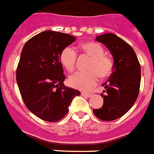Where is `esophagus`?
I'll list each match as a JSON object with an SVG mask.
<instances>
[{"label": "esophagus", "mask_w": 154, "mask_h": 154, "mask_svg": "<svg viewBox=\"0 0 154 154\" xmlns=\"http://www.w3.org/2000/svg\"><path fill=\"white\" fill-rule=\"evenodd\" d=\"M82 95L83 97L90 98V97H91L93 94H92L91 93H86V92H82Z\"/></svg>", "instance_id": "esophagus-1"}]
</instances>
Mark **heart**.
<instances>
[{
	"instance_id": "heart-1",
	"label": "heart",
	"mask_w": 154,
	"mask_h": 154,
	"mask_svg": "<svg viewBox=\"0 0 154 154\" xmlns=\"http://www.w3.org/2000/svg\"><path fill=\"white\" fill-rule=\"evenodd\" d=\"M83 54L91 59L86 69L88 71L77 72L68 78L69 85L82 91H89L94 87L98 82L99 77L106 79L112 74L114 62L109 55L103 54L104 49L102 45L95 42H88L81 45ZM77 54L71 46L63 49L60 54V61L63 67L68 72H72L76 68Z\"/></svg>"
}]
</instances>
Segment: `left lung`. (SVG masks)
<instances>
[{
    "label": "left lung",
    "instance_id": "8db88e82",
    "mask_svg": "<svg viewBox=\"0 0 154 154\" xmlns=\"http://www.w3.org/2000/svg\"><path fill=\"white\" fill-rule=\"evenodd\" d=\"M112 53L114 68L109 81L103 84V106L94 109V114L102 121H113L129 111L139 95L140 86V64L131 45L113 33L98 36Z\"/></svg>",
    "mask_w": 154,
    "mask_h": 154
}]
</instances>
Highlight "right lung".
<instances>
[{
    "label": "right lung",
    "instance_id": "right-lung-1",
    "mask_svg": "<svg viewBox=\"0 0 154 154\" xmlns=\"http://www.w3.org/2000/svg\"><path fill=\"white\" fill-rule=\"evenodd\" d=\"M69 34L45 31L25 43L16 70V80L26 107L51 122L61 120L72 100L81 92L64 86L60 54L75 41Z\"/></svg>",
    "mask_w": 154,
    "mask_h": 154
}]
</instances>
